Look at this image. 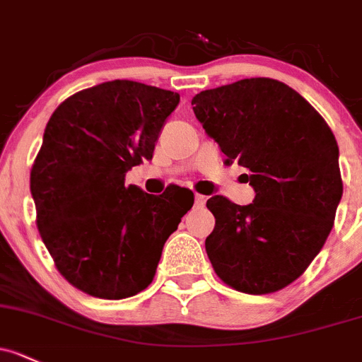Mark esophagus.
<instances>
[{
    "label": "esophagus",
    "mask_w": 362,
    "mask_h": 362,
    "mask_svg": "<svg viewBox=\"0 0 362 362\" xmlns=\"http://www.w3.org/2000/svg\"><path fill=\"white\" fill-rule=\"evenodd\" d=\"M204 204H206V196H203V194H196V206L203 208Z\"/></svg>",
    "instance_id": "esophagus-1"
}]
</instances>
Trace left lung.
Returning <instances> with one entry per match:
<instances>
[{"instance_id":"left-lung-1","label":"left lung","mask_w":362,"mask_h":362,"mask_svg":"<svg viewBox=\"0 0 362 362\" xmlns=\"http://www.w3.org/2000/svg\"><path fill=\"white\" fill-rule=\"evenodd\" d=\"M192 105L227 165L248 170L255 189L248 206L208 199L215 229L204 245L213 271L248 295L283 290L325 246L341 199L332 128L298 91L271 78L204 90Z\"/></svg>"}]
</instances>
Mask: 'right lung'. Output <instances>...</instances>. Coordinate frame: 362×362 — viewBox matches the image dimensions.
Wrapping results in <instances>:
<instances>
[{"mask_svg":"<svg viewBox=\"0 0 362 362\" xmlns=\"http://www.w3.org/2000/svg\"><path fill=\"white\" fill-rule=\"evenodd\" d=\"M178 102L170 90L116 79L71 95L48 121L30 170L36 226L57 271L86 295L146 290L192 208L194 194L177 196L182 189L151 196L124 185L128 170L152 159Z\"/></svg>","mask_w":362,"mask_h":362,"instance_id":"right-lung-1","label":"right lung"}]
</instances>
